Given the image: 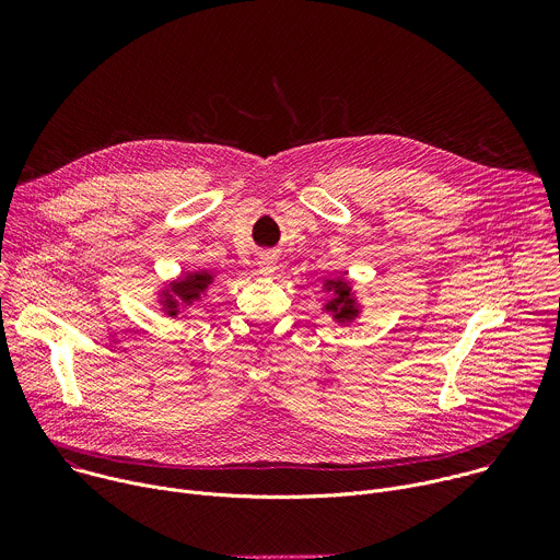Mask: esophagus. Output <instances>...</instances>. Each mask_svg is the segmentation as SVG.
<instances>
[{
  "label": "esophagus",
  "mask_w": 560,
  "mask_h": 560,
  "mask_svg": "<svg viewBox=\"0 0 560 560\" xmlns=\"http://www.w3.org/2000/svg\"><path fill=\"white\" fill-rule=\"evenodd\" d=\"M257 266H259V272L264 275V277H275L277 275V257L272 255V253H264L261 257H259V261H257Z\"/></svg>",
  "instance_id": "1"
}]
</instances>
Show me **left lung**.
Masks as SVG:
<instances>
[{
    "label": "left lung",
    "instance_id": "left-lung-1",
    "mask_svg": "<svg viewBox=\"0 0 560 560\" xmlns=\"http://www.w3.org/2000/svg\"><path fill=\"white\" fill-rule=\"evenodd\" d=\"M322 290L326 294H330L326 299V303L322 305V312L328 314L335 324L352 326L363 316L365 305H363L359 292L354 290V283L346 275L326 277L322 281Z\"/></svg>",
    "mask_w": 560,
    "mask_h": 560
}]
</instances>
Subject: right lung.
Wrapping results in <instances>:
<instances>
[{
	"label": "right lung",
	"instance_id": "1",
	"mask_svg": "<svg viewBox=\"0 0 560 560\" xmlns=\"http://www.w3.org/2000/svg\"><path fill=\"white\" fill-rule=\"evenodd\" d=\"M217 279L219 272L210 268L184 272L171 281L159 283L154 301L168 318H186L190 310H195L208 296Z\"/></svg>",
	"mask_w": 560,
	"mask_h": 560
}]
</instances>
